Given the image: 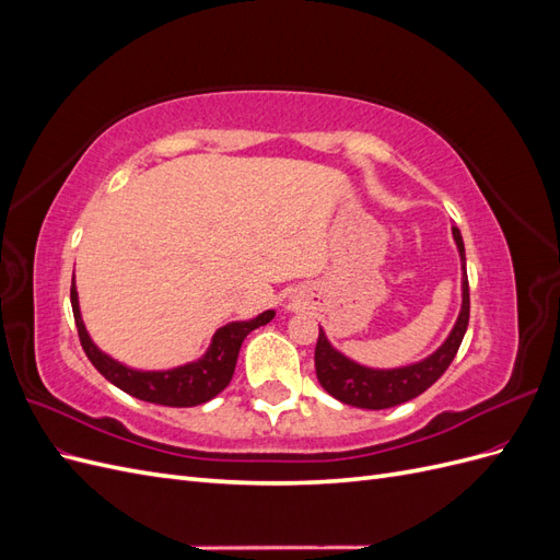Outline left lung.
I'll return each instance as SVG.
<instances>
[{"instance_id":"obj_1","label":"left lung","mask_w":560,"mask_h":560,"mask_svg":"<svg viewBox=\"0 0 560 560\" xmlns=\"http://www.w3.org/2000/svg\"><path fill=\"white\" fill-rule=\"evenodd\" d=\"M453 241L460 254V313L444 343L439 346L428 358H422L411 364H401L393 369H376L354 362L348 358L346 352L334 348L329 341L327 331L319 327V338L315 346V371L319 385L327 389L331 397L338 401L358 406V409H389V406H397L409 401L418 395L425 393V389L442 378L448 364L453 362L457 348H460L467 322H469V284H467V259H465V243L463 235L457 229H453Z\"/></svg>"}]
</instances>
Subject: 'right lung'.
Wrapping results in <instances>:
<instances>
[{"label":"right lung","mask_w":560,"mask_h":560,"mask_svg":"<svg viewBox=\"0 0 560 560\" xmlns=\"http://www.w3.org/2000/svg\"><path fill=\"white\" fill-rule=\"evenodd\" d=\"M70 299H72L74 322H77L83 352L89 354V360L93 362V366L100 371V374H103L109 383H114L118 389H124V393H128L130 397H138L149 404L175 406V409H182V406L206 404L222 393L233 378L235 362H238V352L247 334L268 325V322L276 317V311H264L252 319L229 322V325L219 327L212 334L208 350L202 352L198 360H191L173 369L144 371V369H132L124 362L114 360L112 354L103 352L95 346L86 325H83L74 280H72Z\"/></svg>","instance_id":"right-lung-1"}]
</instances>
